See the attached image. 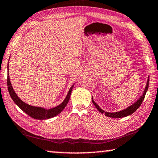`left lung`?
Segmentation results:
<instances>
[{
	"mask_svg": "<svg viewBox=\"0 0 158 158\" xmlns=\"http://www.w3.org/2000/svg\"><path fill=\"white\" fill-rule=\"evenodd\" d=\"M148 85H149V77H148V79L147 85H146V89H145L144 93H143V94L141 96V97L138 100V101L136 102H135V103L132 105V106H129V107H127V109L123 110H122V111L117 112H105L104 110H102L101 107L98 106L96 102H94V99H93V98H92V102H93V103H94V106H96V108L98 109V110L99 112H101L102 114H105V115H106V116H107V117H112V118H121V117H127V116H128V115L133 114L134 112L136 111L140 106H141L143 101L144 98H145V96H146V91H148Z\"/></svg>",
	"mask_w": 158,
	"mask_h": 158,
	"instance_id": "left-lung-1",
	"label": "left lung"
}]
</instances>
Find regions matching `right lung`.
<instances>
[{"mask_svg": "<svg viewBox=\"0 0 158 158\" xmlns=\"http://www.w3.org/2000/svg\"><path fill=\"white\" fill-rule=\"evenodd\" d=\"M7 69H8V67H7ZM7 89H8L10 96H11L12 99L13 100V101L15 102L16 105H17V106H18L22 111H24L25 113H27L29 116L32 117V118L36 119H49V118H51V117L56 116V115L60 113V112L63 110L64 107H66L67 103H68L69 100L70 98V95H71L72 89H73V86H72L71 88H70L68 94L67 95V97L65 98V99L64 100V101L62 102L60 105H59L58 106H57L56 107H53V108L46 110V109L43 108V107L29 106V105L24 102L21 99H19L18 96H17V94H15V92L14 91L13 89H12V84L10 83V81L9 74L8 76H7Z\"/></svg>", "mask_w": 158, "mask_h": 158, "instance_id": "1", "label": "right lung"}]
</instances>
